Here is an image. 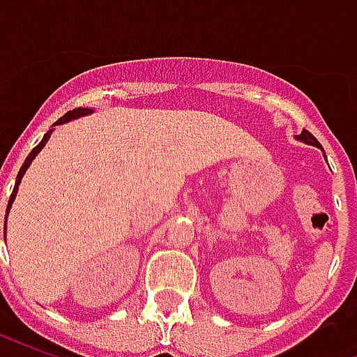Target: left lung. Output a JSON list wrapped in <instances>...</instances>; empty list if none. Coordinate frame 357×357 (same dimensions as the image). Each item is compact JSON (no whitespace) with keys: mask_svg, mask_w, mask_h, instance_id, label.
<instances>
[{"mask_svg":"<svg viewBox=\"0 0 357 357\" xmlns=\"http://www.w3.org/2000/svg\"><path fill=\"white\" fill-rule=\"evenodd\" d=\"M296 139L302 141V143H306V145H312V147H317V149H321V145H319V141L315 139L314 135L310 132H306V130H302V133L300 135H296ZM323 151V149H321ZM325 156V155H323Z\"/></svg>","mask_w":357,"mask_h":357,"instance_id":"1","label":"left lung"}]
</instances>
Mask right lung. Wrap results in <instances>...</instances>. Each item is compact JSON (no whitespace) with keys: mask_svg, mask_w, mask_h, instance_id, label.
<instances>
[{"mask_svg":"<svg viewBox=\"0 0 357 357\" xmlns=\"http://www.w3.org/2000/svg\"><path fill=\"white\" fill-rule=\"evenodd\" d=\"M91 112H93V109H86V107H78V109L68 110L65 116L59 118L57 122L51 126V130L47 133H45V135H43V139L40 141V143H38V145H36V147L32 149V151H30V155L26 156V160H24V164L20 166L19 174H17V179H15V189H13L11 197H9V204H7V214H9V210H11L13 202H15V197H17V191H19V185H20V179H22V176H24V174H26L28 166L32 164V160H34V158H36V155H38V153H40V151H42L43 147H45V143L50 141L51 133H53V130H55V126L66 124V122H70V120H76V118H80V116H88V114H91ZM5 220H7V218H5ZM5 225H7V222H5ZM3 231H7V227H3Z\"/></svg>","mask_w":357,"mask_h":357,"instance_id":"add662e5","label":"right lung"}]
</instances>
